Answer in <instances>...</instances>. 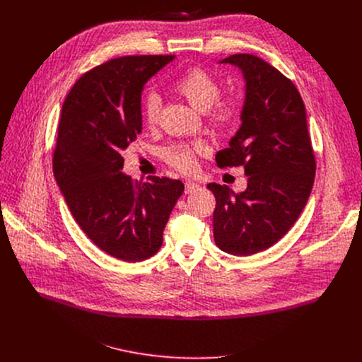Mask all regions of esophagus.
<instances>
[{"label": "esophagus", "mask_w": 362, "mask_h": 362, "mask_svg": "<svg viewBox=\"0 0 362 362\" xmlns=\"http://www.w3.org/2000/svg\"><path fill=\"white\" fill-rule=\"evenodd\" d=\"M200 189V186L197 185V183H194V182H186L185 183V193L186 194H190V193H193V192H197Z\"/></svg>", "instance_id": "esophagus-1"}]
</instances>
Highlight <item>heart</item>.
<instances>
[{
  "instance_id": "heart-1",
  "label": "heart",
  "mask_w": 362,
  "mask_h": 362,
  "mask_svg": "<svg viewBox=\"0 0 362 362\" xmlns=\"http://www.w3.org/2000/svg\"><path fill=\"white\" fill-rule=\"evenodd\" d=\"M173 88L183 95L190 105L211 115L212 123L222 130L232 129L240 119L242 105L235 97H223L221 81L200 67L185 71L173 81ZM162 110V98L158 93L148 91L141 98V116L147 126L159 122ZM209 148L203 143H177L163 151L165 160L175 169L189 173L196 168V158L204 156Z\"/></svg>"
}]
</instances>
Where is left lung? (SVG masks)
I'll use <instances>...</instances> for the list:
<instances>
[{
  "mask_svg": "<svg viewBox=\"0 0 362 362\" xmlns=\"http://www.w3.org/2000/svg\"><path fill=\"white\" fill-rule=\"evenodd\" d=\"M246 93L242 124L216 154L219 168L243 166L245 192L209 183L216 208L214 236L219 249L249 256L275 245L298 221L315 179V154L306 112L295 84L253 54H233Z\"/></svg>",
  "mask_w": 362,
  "mask_h": 362,
  "instance_id": "8db88e82",
  "label": "left lung"
}]
</instances>
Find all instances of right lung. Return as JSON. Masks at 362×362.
Segmentation results:
<instances>
[{"instance_id": "add662e5", "label": "right lung", "mask_w": 362, "mask_h": 362, "mask_svg": "<svg viewBox=\"0 0 362 362\" xmlns=\"http://www.w3.org/2000/svg\"><path fill=\"white\" fill-rule=\"evenodd\" d=\"M175 56H127L84 73L62 109L53 172L69 209L91 242L124 262L156 253L185 186L122 172L123 150L141 132V91Z\"/></svg>"}]
</instances>
